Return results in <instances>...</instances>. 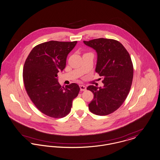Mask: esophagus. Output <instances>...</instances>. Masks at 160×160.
<instances>
[{"instance_id": "obj_1", "label": "esophagus", "mask_w": 160, "mask_h": 160, "mask_svg": "<svg viewBox=\"0 0 160 160\" xmlns=\"http://www.w3.org/2000/svg\"><path fill=\"white\" fill-rule=\"evenodd\" d=\"M80 91H85L86 89V86L82 85H80Z\"/></svg>"}]
</instances>
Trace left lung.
<instances>
[{"label": "left lung", "instance_id": "left-lung-1", "mask_svg": "<svg viewBox=\"0 0 160 160\" xmlns=\"http://www.w3.org/2000/svg\"><path fill=\"white\" fill-rule=\"evenodd\" d=\"M83 42L96 51V72L103 78V88H87L94 94L89 110L98 116L108 115L121 106L129 93L133 77L131 57L123 45L114 39L98 38Z\"/></svg>", "mask_w": 160, "mask_h": 160}]
</instances>
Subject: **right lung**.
<instances>
[{
    "label": "right lung",
    "mask_w": 160,
    "mask_h": 160,
    "mask_svg": "<svg viewBox=\"0 0 160 160\" xmlns=\"http://www.w3.org/2000/svg\"><path fill=\"white\" fill-rule=\"evenodd\" d=\"M77 43L50 41L38 44L25 62L23 78L27 92L37 108L50 117L68 115L80 91L76 83L62 87L57 77L65 68L68 55Z\"/></svg>",
    "instance_id": "1"
}]
</instances>
